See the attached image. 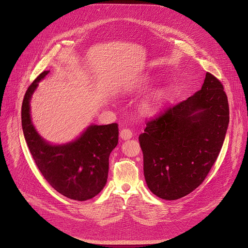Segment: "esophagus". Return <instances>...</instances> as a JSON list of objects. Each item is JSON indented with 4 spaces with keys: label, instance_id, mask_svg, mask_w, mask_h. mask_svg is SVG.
I'll list each match as a JSON object with an SVG mask.
<instances>
[{
    "label": "esophagus",
    "instance_id": "1",
    "mask_svg": "<svg viewBox=\"0 0 248 248\" xmlns=\"http://www.w3.org/2000/svg\"><path fill=\"white\" fill-rule=\"evenodd\" d=\"M120 136L124 140H128L132 137V131L129 128H123L120 132Z\"/></svg>",
    "mask_w": 248,
    "mask_h": 248
}]
</instances>
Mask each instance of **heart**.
Wrapping results in <instances>:
<instances>
[{
  "instance_id": "heart-1",
  "label": "heart",
  "mask_w": 248,
  "mask_h": 248,
  "mask_svg": "<svg viewBox=\"0 0 248 248\" xmlns=\"http://www.w3.org/2000/svg\"><path fill=\"white\" fill-rule=\"evenodd\" d=\"M163 95H164V93H163V92H160V93H156L155 96L150 97L149 99L146 100V102H145V107H146L147 109H155V108L157 106V104H158V102L160 101V99L163 97Z\"/></svg>"
}]
</instances>
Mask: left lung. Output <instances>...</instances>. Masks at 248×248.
Here are the masks:
<instances>
[{
  "label": "left lung",
  "mask_w": 248,
  "mask_h": 248,
  "mask_svg": "<svg viewBox=\"0 0 248 248\" xmlns=\"http://www.w3.org/2000/svg\"><path fill=\"white\" fill-rule=\"evenodd\" d=\"M229 119L223 85L207 72L201 91L149 121L139 144L150 191L173 201L197 189L218 157Z\"/></svg>",
  "instance_id": "left-lung-1"
}]
</instances>
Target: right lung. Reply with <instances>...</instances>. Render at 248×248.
Returning <instances> with one entry per match:
<instances>
[{
    "label": "right lung",
    "mask_w": 248,
    "mask_h": 248,
    "mask_svg": "<svg viewBox=\"0 0 248 248\" xmlns=\"http://www.w3.org/2000/svg\"><path fill=\"white\" fill-rule=\"evenodd\" d=\"M49 71H44L29 86L22 102L21 123L25 140L36 166L49 185L68 199L82 202L94 198L108 178L109 155L119 141L118 124L90 125L76 140L51 145L35 129L30 100Z\"/></svg>",
    "instance_id": "obj_1"
}]
</instances>
